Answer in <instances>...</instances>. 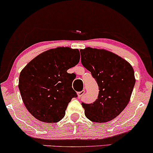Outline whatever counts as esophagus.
Instances as JSON below:
<instances>
[{
	"label": "esophagus",
	"instance_id": "esophagus-1",
	"mask_svg": "<svg viewBox=\"0 0 153 153\" xmlns=\"http://www.w3.org/2000/svg\"><path fill=\"white\" fill-rule=\"evenodd\" d=\"M85 90L80 91V92H78V98L82 97V96L84 95V94H85Z\"/></svg>",
	"mask_w": 153,
	"mask_h": 153
}]
</instances>
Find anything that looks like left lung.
I'll list each match as a JSON object with an SVG mask.
<instances>
[{"label": "left lung", "mask_w": 153, "mask_h": 153, "mask_svg": "<svg viewBox=\"0 0 153 153\" xmlns=\"http://www.w3.org/2000/svg\"><path fill=\"white\" fill-rule=\"evenodd\" d=\"M82 65L99 85V96L91 104L82 103L85 115L96 123L109 122L127 106L135 84L134 72L126 59L103 49L80 50Z\"/></svg>", "instance_id": "1"}]
</instances>
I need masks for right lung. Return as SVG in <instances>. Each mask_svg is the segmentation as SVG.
<instances>
[{"label":"right lung","instance_id":"right-lung-1","mask_svg":"<svg viewBox=\"0 0 153 153\" xmlns=\"http://www.w3.org/2000/svg\"><path fill=\"white\" fill-rule=\"evenodd\" d=\"M80 61L78 49L60 47L34 57L21 71L19 88L26 109L43 122L56 123L65 114L71 99L77 97L72 88L75 74L68 70Z\"/></svg>","mask_w":153,"mask_h":153}]
</instances>
